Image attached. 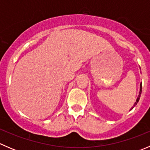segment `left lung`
Returning a JSON list of instances; mask_svg holds the SVG:
<instances>
[{"label": "left lung", "mask_w": 150, "mask_h": 150, "mask_svg": "<svg viewBox=\"0 0 150 150\" xmlns=\"http://www.w3.org/2000/svg\"><path fill=\"white\" fill-rule=\"evenodd\" d=\"M141 93H142V83H140V90H139V92L138 97H137V100H136L135 103H134V105H133V107H131V109H130V111H131V110H133V109H134V107H136V105H137V103H138V102H139V99H140V96H141Z\"/></svg>", "instance_id": "1"}]
</instances>
